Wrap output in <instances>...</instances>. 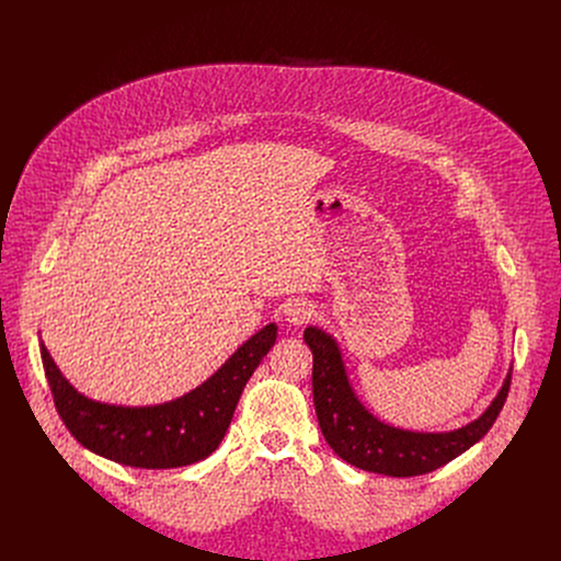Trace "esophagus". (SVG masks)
<instances>
[{
  "mask_svg": "<svg viewBox=\"0 0 561 561\" xmlns=\"http://www.w3.org/2000/svg\"><path fill=\"white\" fill-rule=\"evenodd\" d=\"M284 314H286V322H290L293 327H301V324L310 322V317L314 314V308L306 299H293L290 304H286Z\"/></svg>",
  "mask_w": 561,
  "mask_h": 561,
  "instance_id": "esophagus-1",
  "label": "esophagus"
}]
</instances>
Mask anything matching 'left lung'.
I'll use <instances>...</instances> for the list:
<instances>
[{
    "label": "left lung",
    "mask_w": 561,
    "mask_h": 561,
    "mask_svg": "<svg viewBox=\"0 0 561 561\" xmlns=\"http://www.w3.org/2000/svg\"><path fill=\"white\" fill-rule=\"evenodd\" d=\"M312 353V402L329 446L351 466L388 474L415 477L433 472L482 439L495 424L511 390V373L489 411L453 433H411L375 420L351 390L337 344L319 329H306Z\"/></svg>",
    "instance_id": "obj_1"
}]
</instances>
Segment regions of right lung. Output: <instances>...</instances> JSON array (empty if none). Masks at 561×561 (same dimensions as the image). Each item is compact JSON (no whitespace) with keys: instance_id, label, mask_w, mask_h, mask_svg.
Listing matches in <instances>:
<instances>
[{"instance_id":"obj_1","label":"right lung","mask_w":561,"mask_h":561,"mask_svg":"<svg viewBox=\"0 0 561 561\" xmlns=\"http://www.w3.org/2000/svg\"><path fill=\"white\" fill-rule=\"evenodd\" d=\"M277 340L268 324L199 388L162 407L126 409L79 394L39 342L55 409L84 448L133 468H180L206 459L224 439L239 397Z\"/></svg>"}]
</instances>
